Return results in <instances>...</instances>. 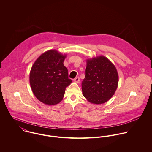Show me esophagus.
Segmentation results:
<instances>
[{
  "label": "esophagus",
  "instance_id": "obj_1",
  "mask_svg": "<svg viewBox=\"0 0 152 152\" xmlns=\"http://www.w3.org/2000/svg\"><path fill=\"white\" fill-rule=\"evenodd\" d=\"M74 81L75 83H78L80 82V78H79L78 77L75 78L74 79Z\"/></svg>",
  "mask_w": 152,
  "mask_h": 152
}]
</instances>
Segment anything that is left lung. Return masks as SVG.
Listing matches in <instances>:
<instances>
[{
	"label": "left lung",
	"instance_id": "left-lung-1",
	"mask_svg": "<svg viewBox=\"0 0 152 152\" xmlns=\"http://www.w3.org/2000/svg\"><path fill=\"white\" fill-rule=\"evenodd\" d=\"M86 61V77L82 83L83 95L92 104H104L112 97L118 86L117 69L104 56L87 59Z\"/></svg>",
	"mask_w": 152,
	"mask_h": 152
}]
</instances>
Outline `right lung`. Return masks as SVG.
<instances>
[{
	"mask_svg": "<svg viewBox=\"0 0 152 152\" xmlns=\"http://www.w3.org/2000/svg\"><path fill=\"white\" fill-rule=\"evenodd\" d=\"M66 57L56 50L44 52L36 60L30 72L31 90L40 102L48 105L60 102L65 88L72 82L64 65Z\"/></svg>",
	"mask_w": 152,
	"mask_h": 152,
	"instance_id": "right-lung-1",
	"label": "right lung"
}]
</instances>
